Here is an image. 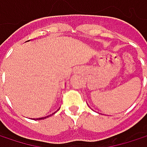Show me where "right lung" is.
<instances>
[{
    "instance_id": "right-lung-1",
    "label": "right lung",
    "mask_w": 147,
    "mask_h": 147,
    "mask_svg": "<svg viewBox=\"0 0 147 147\" xmlns=\"http://www.w3.org/2000/svg\"><path fill=\"white\" fill-rule=\"evenodd\" d=\"M52 115H53V114H52ZM47 117H49V116H47ZM47 117H44V118H41V119H46Z\"/></svg>"
}]
</instances>
